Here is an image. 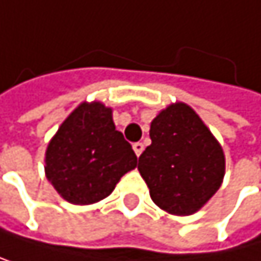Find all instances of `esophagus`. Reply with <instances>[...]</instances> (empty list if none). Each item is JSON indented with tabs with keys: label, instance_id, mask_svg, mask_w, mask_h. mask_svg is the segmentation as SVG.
<instances>
[{
	"label": "esophagus",
	"instance_id": "1",
	"mask_svg": "<svg viewBox=\"0 0 261 261\" xmlns=\"http://www.w3.org/2000/svg\"><path fill=\"white\" fill-rule=\"evenodd\" d=\"M134 151H135V154H137V158H140V154L143 152V143H140V142H138V143H134Z\"/></svg>",
	"mask_w": 261,
	"mask_h": 261
}]
</instances>
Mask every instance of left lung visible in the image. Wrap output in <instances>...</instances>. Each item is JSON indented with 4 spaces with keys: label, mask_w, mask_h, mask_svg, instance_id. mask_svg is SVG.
Returning <instances> with one entry per match:
<instances>
[{
    "label": "left lung",
    "mask_w": 261,
    "mask_h": 261,
    "mask_svg": "<svg viewBox=\"0 0 261 261\" xmlns=\"http://www.w3.org/2000/svg\"><path fill=\"white\" fill-rule=\"evenodd\" d=\"M149 137L138 172L152 201L173 216L201 210L225 176V154L217 138L184 102L161 110L151 121Z\"/></svg>",
    "instance_id": "obj_1"
}]
</instances>
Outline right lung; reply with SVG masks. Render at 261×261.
Returning <instances> with one entry per match:
<instances>
[{"label":"right lung","mask_w":261,"mask_h":261,"mask_svg":"<svg viewBox=\"0 0 261 261\" xmlns=\"http://www.w3.org/2000/svg\"><path fill=\"white\" fill-rule=\"evenodd\" d=\"M135 167L137 156L116 130L113 110L99 100L82 102L45 149V176L72 205H93L109 197Z\"/></svg>","instance_id":"add662e5"}]
</instances>
